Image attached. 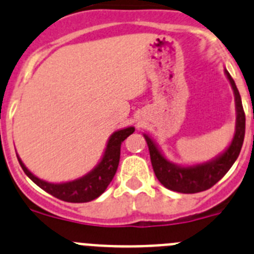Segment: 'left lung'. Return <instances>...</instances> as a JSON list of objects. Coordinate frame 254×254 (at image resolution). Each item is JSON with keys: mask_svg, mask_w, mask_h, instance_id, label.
Masks as SVG:
<instances>
[{"mask_svg": "<svg viewBox=\"0 0 254 254\" xmlns=\"http://www.w3.org/2000/svg\"><path fill=\"white\" fill-rule=\"evenodd\" d=\"M224 72L234 92L237 120H235L234 136L230 141L229 147L225 148L215 158L192 166H180L172 163L164 157L155 141L148 134H143L149 148L153 171L158 181L168 190L181 193H196L205 191L221 180L238 158L243 145L244 132H246V115H244L241 95L235 86L234 79L227 69H224Z\"/></svg>", "mask_w": 254, "mask_h": 254, "instance_id": "1", "label": "left lung"}]
</instances>
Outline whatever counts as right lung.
<instances>
[{"instance_id": "right-lung-1", "label": "right lung", "mask_w": 254, "mask_h": 254, "mask_svg": "<svg viewBox=\"0 0 254 254\" xmlns=\"http://www.w3.org/2000/svg\"><path fill=\"white\" fill-rule=\"evenodd\" d=\"M134 130H135L134 127H127L114 131L107 140L105 152L97 166L88 173L73 180V181L61 182V184L44 181L27 170L19 154L16 153V155H17L20 166L26 173L27 177L30 178L34 184L38 185L40 189L47 191L48 193L53 195L59 200L67 201V202H88V201L95 200L100 195H102L107 186L113 181L116 170H118L119 161H120L122 143L130 134L134 132Z\"/></svg>"}]
</instances>
